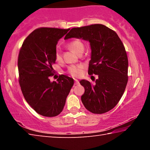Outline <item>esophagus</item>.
I'll return each instance as SVG.
<instances>
[{
	"instance_id": "34e87169",
	"label": "esophagus",
	"mask_w": 150,
	"mask_h": 150,
	"mask_svg": "<svg viewBox=\"0 0 150 150\" xmlns=\"http://www.w3.org/2000/svg\"><path fill=\"white\" fill-rule=\"evenodd\" d=\"M75 80V85H79V81L77 79H74Z\"/></svg>"
}]
</instances>
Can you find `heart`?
Segmentation results:
<instances>
[{"mask_svg":"<svg viewBox=\"0 0 150 150\" xmlns=\"http://www.w3.org/2000/svg\"><path fill=\"white\" fill-rule=\"evenodd\" d=\"M67 46L69 47L71 50L79 54L81 52L84 50V44L79 39H73L69 42L67 43ZM54 57L57 62H60L62 59V53L59 49H55L54 52ZM83 68V65H70L67 68V73L73 77H78L82 73V69Z\"/></svg>","mask_w":150,"mask_h":150,"instance_id":"b5f03b06","label":"heart"}]
</instances>
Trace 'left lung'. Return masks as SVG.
<instances>
[{"mask_svg": "<svg viewBox=\"0 0 150 150\" xmlns=\"http://www.w3.org/2000/svg\"><path fill=\"white\" fill-rule=\"evenodd\" d=\"M71 38L90 42L91 59L88 73L98 76L95 84L80 81L85 88L81 101L92 113L108 112L120 100L128 80V60L123 43L114 30L99 24L73 28L65 40Z\"/></svg>", "mask_w": 150, "mask_h": 150, "instance_id": "obj_1", "label": "left lung"}]
</instances>
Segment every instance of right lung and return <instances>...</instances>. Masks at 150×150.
Here are the masks:
<instances>
[{
    "mask_svg": "<svg viewBox=\"0 0 150 150\" xmlns=\"http://www.w3.org/2000/svg\"><path fill=\"white\" fill-rule=\"evenodd\" d=\"M68 29L42 27L34 30L20 48L18 67L19 84L26 102L39 115L54 117L62 112L66 98L73 85V79L59 76L57 82H51L54 75V52L58 40Z\"/></svg>",
    "mask_w": 150,
    "mask_h": 150,
    "instance_id": "add662e5",
    "label": "right lung"
}]
</instances>
